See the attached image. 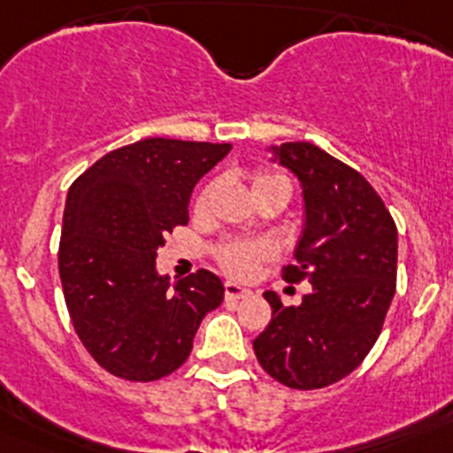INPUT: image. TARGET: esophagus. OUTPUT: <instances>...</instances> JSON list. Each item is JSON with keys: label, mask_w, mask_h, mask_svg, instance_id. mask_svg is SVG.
<instances>
[{"label": "esophagus", "mask_w": 453, "mask_h": 453, "mask_svg": "<svg viewBox=\"0 0 453 453\" xmlns=\"http://www.w3.org/2000/svg\"><path fill=\"white\" fill-rule=\"evenodd\" d=\"M251 295H254V292H251L250 288H242L234 281L224 283V297L226 299H247L251 297Z\"/></svg>", "instance_id": "34e87169"}]
</instances>
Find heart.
Wrapping results in <instances>:
<instances>
[{"label": "heart", "mask_w": 453, "mask_h": 453, "mask_svg": "<svg viewBox=\"0 0 453 453\" xmlns=\"http://www.w3.org/2000/svg\"><path fill=\"white\" fill-rule=\"evenodd\" d=\"M274 181H283L290 183L288 177L279 174V172H270V170H258L251 177V188H261L267 186V183ZM215 192V183H206L202 190L197 192V197H195V211L197 213H203L213 199ZM267 256H270V247L263 245V242H247V240H235V242H226L218 250V263L224 272L234 279H250L251 274L256 272V267L261 265V261H265Z\"/></svg>", "instance_id": "heart-1"}]
</instances>
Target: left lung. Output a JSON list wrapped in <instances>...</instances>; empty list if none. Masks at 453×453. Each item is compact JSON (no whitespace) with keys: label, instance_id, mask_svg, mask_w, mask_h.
I'll return each mask as SVG.
<instances>
[{"label":"left lung","instance_id":"obj_1","mask_svg":"<svg viewBox=\"0 0 453 453\" xmlns=\"http://www.w3.org/2000/svg\"><path fill=\"white\" fill-rule=\"evenodd\" d=\"M302 183L306 226L283 279L311 281L299 306L263 297L272 319L256 358L279 383L318 390L345 379L370 354L397 288V226L361 172L311 142L274 147Z\"/></svg>","mask_w":453,"mask_h":453}]
</instances>
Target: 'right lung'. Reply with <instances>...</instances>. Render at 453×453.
Masks as SVG:
<instances>
[{
	"instance_id": "add662e5",
	"label": "right lung",
	"mask_w": 453,
	"mask_h": 453,
	"mask_svg": "<svg viewBox=\"0 0 453 453\" xmlns=\"http://www.w3.org/2000/svg\"><path fill=\"white\" fill-rule=\"evenodd\" d=\"M231 145L147 138L108 151L67 190L58 274L88 354L127 381H156L186 363L224 286L197 270L156 272V250L188 224L192 188Z\"/></svg>"
}]
</instances>
